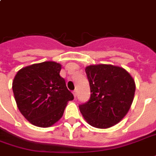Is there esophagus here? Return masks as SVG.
Wrapping results in <instances>:
<instances>
[{
    "label": "esophagus",
    "instance_id": "obj_1",
    "mask_svg": "<svg viewBox=\"0 0 156 156\" xmlns=\"http://www.w3.org/2000/svg\"><path fill=\"white\" fill-rule=\"evenodd\" d=\"M73 95H74V97L76 98V96H77V90H73Z\"/></svg>",
    "mask_w": 156,
    "mask_h": 156
}]
</instances>
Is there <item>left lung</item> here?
<instances>
[{"mask_svg": "<svg viewBox=\"0 0 156 156\" xmlns=\"http://www.w3.org/2000/svg\"><path fill=\"white\" fill-rule=\"evenodd\" d=\"M85 71L90 97L87 102L79 104L80 112L93 127L113 126L130 108L135 92L134 80L126 69L112 65L90 66Z\"/></svg>", "mask_w": 156, "mask_h": 156, "instance_id": "obj_1", "label": "left lung"}]
</instances>
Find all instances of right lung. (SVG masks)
Masks as SVG:
<instances>
[{"label": "right lung", "mask_w": 156, "mask_h": 156, "mask_svg": "<svg viewBox=\"0 0 156 156\" xmlns=\"http://www.w3.org/2000/svg\"><path fill=\"white\" fill-rule=\"evenodd\" d=\"M61 69L60 64L45 61L23 68L14 77L13 91L18 108L34 126H52L63 116L67 102L73 100L60 76Z\"/></svg>", "instance_id": "1"}]
</instances>
